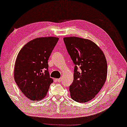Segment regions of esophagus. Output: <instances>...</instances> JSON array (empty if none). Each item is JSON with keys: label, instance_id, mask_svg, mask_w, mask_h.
I'll list each match as a JSON object with an SVG mask.
<instances>
[{"label": "esophagus", "instance_id": "esophagus-1", "mask_svg": "<svg viewBox=\"0 0 127 127\" xmlns=\"http://www.w3.org/2000/svg\"><path fill=\"white\" fill-rule=\"evenodd\" d=\"M62 78H59V79H56V81H57V82H60L61 81H62Z\"/></svg>", "mask_w": 127, "mask_h": 127}]
</instances>
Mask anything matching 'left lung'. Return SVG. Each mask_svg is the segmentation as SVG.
<instances>
[{"label":"left lung","mask_w":127,"mask_h":127,"mask_svg":"<svg viewBox=\"0 0 127 127\" xmlns=\"http://www.w3.org/2000/svg\"><path fill=\"white\" fill-rule=\"evenodd\" d=\"M68 54L75 64L74 79L70 86L73 100L85 103L96 96L106 82L107 62L99 47L88 39L64 38Z\"/></svg>","instance_id":"left-lung-1"}]
</instances>
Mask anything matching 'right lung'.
<instances>
[{
    "mask_svg": "<svg viewBox=\"0 0 127 127\" xmlns=\"http://www.w3.org/2000/svg\"><path fill=\"white\" fill-rule=\"evenodd\" d=\"M59 39L55 36L33 39L18 53L15 80L24 95L32 101L43 99L53 82L48 71V60Z\"/></svg>",
    "mask_w": 127,
    "mask_h": 127,
    "instance_id": "add662e5",
    "label": "right lung"
}]
</instances>
